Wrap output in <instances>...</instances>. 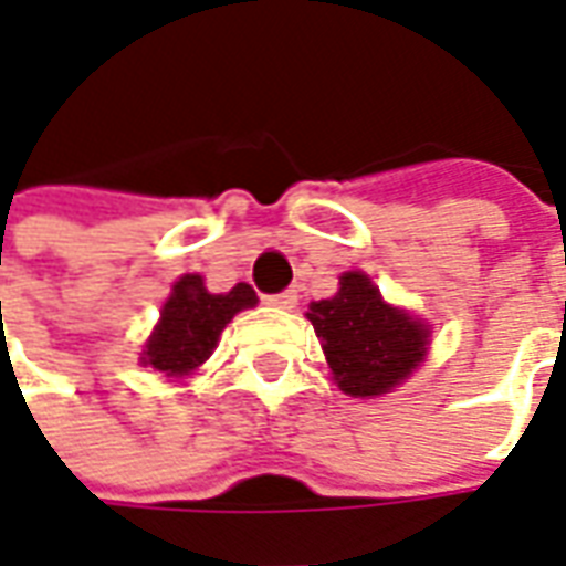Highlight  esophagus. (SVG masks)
<instances>
[{"label":"esophagus","instance_id":"obj_1","mask_svg":"<svg viewBox=\"0 0 566 566\" xmlns=\"http://www.w3.org/2000/svg\"><path fill=\"white\" fill-rule=\"evenodd\" d=\"M269 306H279V310H294L297 306V291H282V294H269Z\"/></svg>","mask_w":566,"mask_h":566}]
</instances>
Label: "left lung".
<instances>
[{"instance_id": "left-lung-1", "label": "left lung", "mask_w": 566, "mask_h": 566, "mask_svg": "<svg viewBox=\"0 0 566 566\" xmlns=\"http://www.w3.org/2000/svg\"><path fill=\"white\" fill-rule=\"evenodd\" d=\"M310 322L322 337L337 387L349 396H380L428 353V328L380 300L363 272H344L332 300L310 306Z\"/></svg>"}]
</instances>
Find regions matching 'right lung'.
Instances as JSON below:
<instances>
[{"label": "right lung", "mask_w": 566, "mask_h": 566, "mask_svg": "<svg viewBox=\"0 0 566 566\" xmlns=\"http://www.w3.org/2000/svg\"><path fill=\"white\" fill-rule=\"evenodd\" d=\"M253 303L256 294L251 284H234L229 294H210L201 275H182L164 303L160 325L142 349V363L167 378H182L210 359L232 315Z\"/></svg>", "instance_id": "right-lung-1"}]
</instances>
